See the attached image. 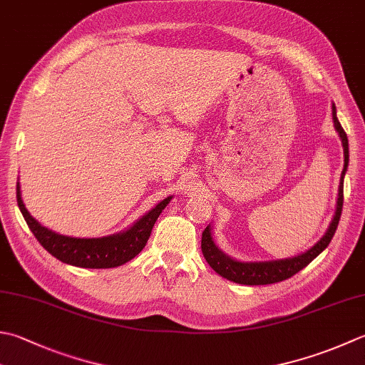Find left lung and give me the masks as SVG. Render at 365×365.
<instances>
[{
    "label": "left lung",
    "instance_id": "1",
    "mask_svg": "<svg viewBox=\"0 0 365 365\" xmlns=\"http://www.w3.org/2000/svg\"><path fill=\"white\" fill-rule=\"evenodd\" d=\"M332 120H334L335 130H337L340 139H341V145H344L345 164H344V170H341L340 185H339L337 209H335L334 218L331 221L329 227H327L326 234L310 250H307V252L302 255L292 256V258L275 259V261H259V262H242L237 259H232L231 256L225 255L215 245V242H213V239H212V230L209 225L202 232L201 248H202V255H204L205 261L210 264V267L215 270L217 274L227 278V280L240 283V284H270V283L283 282V280H287V278L297 274L299 270H302L305 266H309V264L315 259L327 245L331 244L335 230H337V226H339V220L341 215V207H344V178H345L348 160H349L348 138L337 118V109H335V106H332Z\"/></svg>",
    "mask_w": 365,
    "mask_h": 365
}]
</instances>
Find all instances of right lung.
Returning a JSON list of instances; mask_svg holds the SVG:
<instances>
[{
    "instance_id": "right-lung-1",
    "label": "right lung",
    "mask_w": 365,
    "mask_h": 365,
    "mask_svg": "<svg viewBox=\"0 0 365 365\" xmlns=\"http://www.w3.org/2000/svg\"><path fill=\"white\" fill-rule=\"evenodd\" d=\"M170 199L173 196L163 199L160 204H156L152 210L147 212L126 231L106 235V237L81 239L56 234L38 223L26 210L24 199H21L20 183L17 182L19 209L34 237L56 259L83 269L118 267L121 264L131 261L134 256H138L142 248L145 247L150 234H152L155 221L158 220L160 213L170 202Z\"/></svg>"
}]
</instances>
